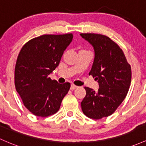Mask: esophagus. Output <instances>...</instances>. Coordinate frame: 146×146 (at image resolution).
<instances>
[{
    "label": "esophagus",
    "instance_id": "1",
    "mask_svg": "<svg viewBox=\"0 0 146 146\" xmlns=\"http://www.w3.org/2000/svg\"><path fill=\"white\" fill-rule=\"evenodd\" d=\"M77 87H78V86L74 85V84H71V86H70V90H74V89H76Z\"/></svg>",
    "mask_w": 146,
    "mask_h": 146
}]
</instances>
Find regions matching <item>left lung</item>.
Returning <instances> with one entry per match:
<instances>
[{
  "label": "left lung",
  "mask_w": 146,
  "mask_h": 146,
  "mask_svg": "<svg viewBox=\"0 0 146 146\" xmlns=\"http://www.w3.org/2000/svg\"><path fill=\"white\" fill-rule=\"evenodd\" d=\"M80 36L94 47L95 57L89 75L99 84L97 92L84 87L82 110L87 117L100 119L111 115L127 96L132 79L131 66L122 49L110 37L94 33H82Z\"/></svg>",
  "instance_id": "left-lung-1"
}]
</instances>
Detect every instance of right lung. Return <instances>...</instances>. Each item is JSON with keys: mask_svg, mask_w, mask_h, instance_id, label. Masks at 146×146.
I'll return each instance as SVG.
<instances>
[{"mask_svg": "<svg viewBox=\"0 0 146 146\" xmlns=\"http://www.w3.org/2000/svg\"><path fill=\"white\" fill-rule=\"evenodd\" d=\"M73 34L44 35L22 47L14 70V84L24 106L36 116L46 117L58 111L69 82L60 84L49 78L58 66Z\"/></svg>", "mask_w": 146, "mask_h": 146, "instance_id": "1", "label": "right lung"}]
</instances>
